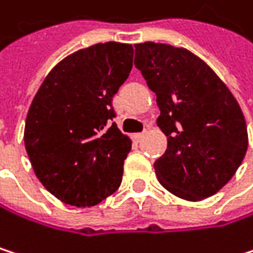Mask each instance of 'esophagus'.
Returning <instances> with one entry per match:
<instances>
[{"label":"esophagus","instance_id":"obj_1","mask_svg":"<svg viewBox=\"0 0 253 253\" xmlns=\"http://www.w3.org/2000/svg\"><path fill=\"white\" fill-rule=\"evenodd\" d=\"M132 138H133V141H135V142H141V141H142V138H144V133H135Z\"/></svg>","mask_w":253,"mask_h":253}]
</instances>
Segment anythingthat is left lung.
<instances>
[{
	"label": "left lung",
	"mask_w": 253,
	"mask_h": 253,
	"mask_svg": "<svg viewBox=\"0 0 253 253\" xmlns=\"http://www.w3.org/2000/svg\"><path fill=\"white\" fill-rule=\"evenodd\" d=\"M135 66L156 93L157 126L168 138L154 162L159 183L186 201L219 192L248 151V127L236 97L200 57L165 43L135 44Z\"/></svg>",
	"instance_id": "8db88e82"
}]
</instances>
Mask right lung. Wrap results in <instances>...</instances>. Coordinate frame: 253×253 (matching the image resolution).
<instances>
[{"instance_id": "1", "label": "right lung", "mask_w": 253, "mask_h": 253, "mask_svg": "<svg viewBox=\"0 0 253 253\" xmlns=\"http://www.w3.org/2000/svg\"><path fill=\"white\" fill-rule=\"evenodd\" d=\"M133 47L97 43L53 67L28 109L24 142L40 183L60 201L93 207L121 184L132 141L111 120Z\"/></svg>"}]
</instances>
